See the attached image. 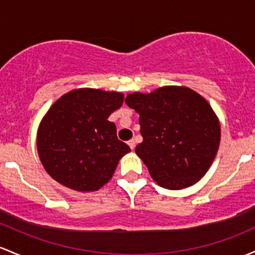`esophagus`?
Segmentation results:
<instances>
[{
    "mask_svg": "<svg viewBox=\"0 0 255 255\" xmlns=\"http://www.w3.org/2000/svg\"><path fill=\"white\" fill-rule=\"evenodd\" d=\"M128 145H129V147L130 149H134V147H135V140H134V139H130L129 141H128Z\"/></svg>",
    "mask_w": 255,
    "mask_h": 255,
    "instance_id": "esophagus-1",
    "label": "esophagus"
}]
</instances>
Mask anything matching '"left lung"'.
Listing matches in <instances>:
<instances>
[{
  "instance_id": "obj_1",
  "label": "left lung",
  "mask_w": 255,
  "mask_h": 255,
  "mask_svg": "<svg viewBox=\"0 0 255 255\" xmlns=\"http://www.w3.org/2000/svg\"><path fill=\"white\" fill-rule=\"evenodd\" d=\"M126 104L140 116L142 142L135 152L159 186L185 189L206 174L219 149L220 123L205 98L166 86L128 94Z\"/></svg>"
}]
</instances>
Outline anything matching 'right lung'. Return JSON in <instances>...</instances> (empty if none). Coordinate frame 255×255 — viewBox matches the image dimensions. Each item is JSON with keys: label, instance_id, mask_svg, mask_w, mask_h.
<instances>
[{"label": "right lung", "instance_id": "obj_1", "mask_svg": "<svg viewBox=\"0 0 255 255\" xmlns=\"http://www.w3.org/2000/svg\"><path fill=\"white\" fill-rule=\"evenodd\" d=\"M122 103L120 92L80 88L50 106L37 130L38 156L50 177L82 192L97 191L110 180L130 151L108 120Z\"/></svg>", "mask_w": 255, "mask_h": 255}]
</instances>
